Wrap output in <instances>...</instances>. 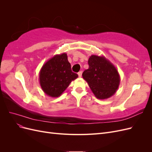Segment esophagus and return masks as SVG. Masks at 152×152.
Returning a JSON list of instances; mask_svg holds the SVG:
<instances>
[{"instance_id": "esophagus-1", "label": "esophagus", "mask_w": 152, "mask_h": 152, "mask_svg": "<svg viewBox=\"0 0 152 152\" xmlns=\"http://www.w3.org/2000/svg\"><path fill=\"white\" fill-rule=\"evenodd\" d=\"M82 71H80V72H79V73H78V75H79V77H82Z\"/></svg>"}]
</instances>
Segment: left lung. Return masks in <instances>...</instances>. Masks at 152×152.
Listing matches in <instances>:
<instances>
[{
    "label": "left lung",
    "mask_w": 152,
    "mask_h": 152,
    "mask_svg": "<svg viewBox=\"0 0 152 152\" xmlns=\"http://www.w3.org/2000/svg\"><path fill=\"white\" fill-rule=\"evenodd\" d=\"M89 68L82 73L94 96L105 99L116 93L121 77L113 64L104 56L91 55L88 60Z\"/></svg>",
    "instance_id": "1"
}]
</instances>
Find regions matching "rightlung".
<instances>
[{
	"label": "right lung",
	"instance_id": "1",
	"mask_svg": "<svg viewBox=\"0 0 152 152\" xmlns=\"http://www.w3.org/2000/svg\"><path fill=\"white\" fill-rule=\"evenodd\" d=\"M78 75L72 72L66 53L56 54L45 62L39 72V82L45 94L52 98L60 96Z\"/></svg>",
	"mask_w": 152,
	"mask_h": 152
}]
</instances>
